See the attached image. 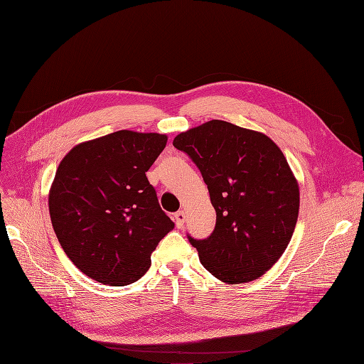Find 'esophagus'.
<instances>
[{"label": "esophagus", "mask_w": 364, "mask_h": 364, "mask_svg": "<svg viewBox=\"0 0 364 364\" xmlns=\"http://www.w3.org/2000/svg\"><path fill=\"white\" fill-rule=\"evenodd\" d=\"M174 218H176V224L178 228H181L184 225V221H186V213L184 211H178L174 214Z\"/></svg>", "instance_id": "obj_1"}]
</instances>
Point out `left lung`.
<instances>
[{
  "mask_svg": "<svg viewBox=\"0 0 364 364\" xmlns=\"http://www.w3.org/2000/svg\"><path fill=\"white\" fill-rule=\"evenodd\" d=\"M200 169L217 213L213 235L188 237L205 269L224 283L261 277L283 255L299 213V186L265 134L213 119L172 141Z\"/></svg>",
  "mask_w": 364,
  "mask_h": 364,
  "instance_id": "8db88e82",
  "label": "left lung"
}]
</instances>
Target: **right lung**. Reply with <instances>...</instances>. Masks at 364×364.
I'll return each mask as SVG.
<instances>
[{
    "instance_id": "1",
    "label": "right lung",
    "mask_w": 364,
    "mask_h": 364,
    "mask_svg": "<svg viewBox=\"0 0 364 364\" xmlns=\"http://www.w3.org/2000/svg\"><path fill=\"white\" fill-rule=\"evenodd\" d=\"M166 141L165 134L121 129L76 144L59 164L48 193L51 224L90 279L109 286L139 280L174 228L146 177Z\"/></svg>"
}]
</instances>
